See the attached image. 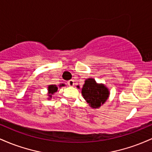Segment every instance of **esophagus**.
<instances>
[{
  "label": "esophagus",
  "instance_id": "esophagus-1",
  "mask_svg": "<svg viewBox=\"0 0 152 152\" xmlns=\"http://www.w3.org/2000/svg\"><path fill=\"white\" fill-rule=\"evenodd\" d=\"M68 84L70 86H74V80H70V81H68Z\"/></svg>",
  "mask_w": 152,
  "mask_h": 152
}]
</instances>
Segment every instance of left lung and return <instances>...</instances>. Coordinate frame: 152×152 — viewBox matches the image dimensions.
<instances>
[{
    "mask_svg": "<svg viewBox=\"0 0 152 152\" xmlns=\"http://www.w3.org/2000/svg\"><path fill=\"white\" fill-rule=\"evenodd\" d=\"M81 94L90 107L99 109L106 102L110 92L104 83H98L94 78H89L85 81L82 87Z\"/></svg>",
    "mask_w": 152,
    "mask_h": 152,
    "instance_id": "left-lung-1",
    "label": "left lung"
}]
</instances>
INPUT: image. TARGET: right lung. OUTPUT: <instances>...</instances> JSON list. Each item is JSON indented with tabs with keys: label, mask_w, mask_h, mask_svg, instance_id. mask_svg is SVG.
Returning <instances> with one entry per match:
<instances>
[{
	"label": "right lung",
	"mask_w": 152,
	"mask_h": 152,
	"mask_svg": "<svg viewBox=\"0 0 152 152\" xmlns=\"http://www.w3.org/2000/svg\"><path fill=\"white\" fill-rule=\"evenodd\" d=\"M65 84L64 83H61L59 85V87H61V86H64ZM58 91V87H57L56 85L55 84H51V85H48V99H50L52 98V95L57 92Z\"/></svg>",
	"instance_id": "add662e5"
}]
</instances>
